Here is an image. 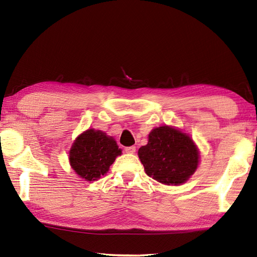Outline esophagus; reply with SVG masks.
<instances>
[{
  "label": "esophagus",
  "instance_id": "34e87169",
  "mask_svg": "<svg viewBox=\"0 0 257 257\" xmlns=\"http://www.w3.org/2000/svg\"><path fill=\"white\" fill-rule=\"evenodd\" d=\"M124 151L127 152V154H135L136 152V147L132 146V147H127V148H124Z\"/></svg>",
  "mask_w": 257,
  "mask_h": 257
}]
</instances>
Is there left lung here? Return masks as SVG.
Listing matches in <instances>:
<instances>
[{"label": "left lung", "mask_w": 257, "mask_h": 257, "mask_svg": "<svg viewBox=\"0 0 257 257\" xmlns=\"http://www.w3.org/2000/svg\"><path fill=\"white\" fill-rule=\"evenodd\" d=\"M138 156L146 173L166 185L185 183L200 163V151L193 139L167 124L151 130L148 144L138 150Z\"/></svg>", "instance_id": "8db88e82"}]
</instances>
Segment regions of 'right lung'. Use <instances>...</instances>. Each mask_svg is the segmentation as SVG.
Instances as JSON below:
<instances>
[{
    "instance_id": "obj_1",
    "label": "right lung",
    "mask_w": 257,
    "mask_h": 257,
    "mask_svg": "<svg viewBox=\"0 0 257 257\" xmlns=\"http://www.w3.org/2000/svg\"><path fill=\"white\" fill-rule=\"evenodd\" d=\"M68 155L76 174L90 182L105 176L116 158L121 156V149L110 136L91 128L75 139Z\"/></svg>"
}]
</instances>
